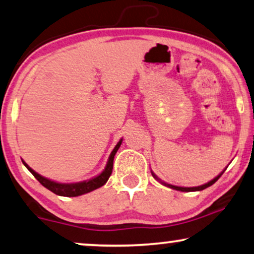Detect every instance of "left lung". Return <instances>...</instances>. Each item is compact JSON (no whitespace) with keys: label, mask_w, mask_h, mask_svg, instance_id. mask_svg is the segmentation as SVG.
<instances>
[{"label":"left lung","mask_w":254,"mask_h":254,"mask_svg":"<svg viewBox=\"0 0 254 254\" xmlns=\"http://www.w3.org/2000/svg\"><path fill=\"white\" fill-rule=\"evenodd\" d=\"M222 174H223V173H222ZM222 174H220L219 176L214 178L213 181L208 182V183H207V184H203V185H201V187H197V188H181V187H175V185H170V184H166V183H162V184L167 185V187H169V188H171V189H174V190L182 191V192H190V191H201V190H203V189L208 188V187H210V185H213L214 183H215V182H216L217 180H219V178L221 177V175H222ZM152 175H153V176H154V177L156 178V176H155L154 174H152ZM156 180H158V178H156Z\"/></svg>","instance_id":"left-lung-1"}]
</instances>
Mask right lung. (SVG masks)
<instances>
[{
	"mask_svg": "<svg viewBox=\"0 0 254 254\" xmlns=\"http://www.w3.org/2000/svg\"><path fill=\"white\" fill-rule=\"evenodd\" d=\"M122 144V139L119 141V144L115 146V148L113 149L112 154L109 156L108 162H107V166L105 168V170L102 171L99 176H96L92 180L87 181V182H81V183H74V184H62V183H56V182H53L51 180H47V178L42 177L41 175H39L38 173H35L33 169H31L30 167L27 166L26 163H24V166L27 168L28 170L31 171V174L37 178V180L40 182V184L44 185L46 189H48L49 191H52L53 193H55L57 195H62V197H78V195L88 193L95 189L101 188L102 185H105L108 181V178L110 177V175L113 173V163H114V156H115L116 152L119 151L120 146Z\"/></svg>",
	"mask_w": 254,
	"mask_h": 254,
	"instance_id": "obj_1",
	"label": "right lung"
}]
</instances>
